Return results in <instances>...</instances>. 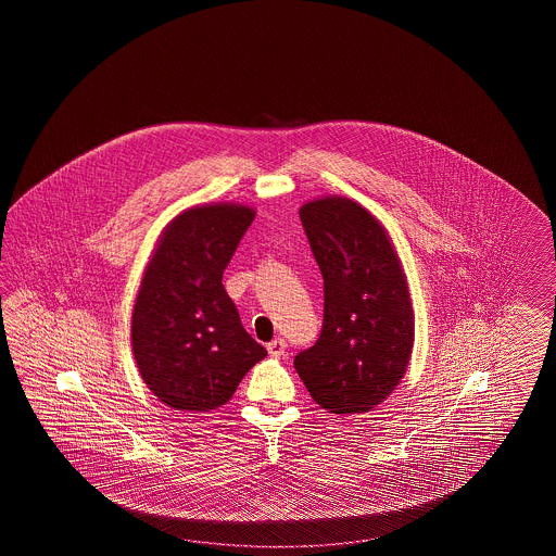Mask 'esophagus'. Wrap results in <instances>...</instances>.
Segmentation results:
<instances>
[{
	"label": "esophagus",
	"instance_id": "1",
	"mask_svg": "<svg viewBox=\"0 0 556 556\" xmlns=\"http://www.w3.org/2000/svg\"><path fill=\"white\" fill-rule=\"evenodd\" d=\"M286 348H288V342L281 340V338H277V340H273L270 344L266 345V350L273 358H281L286 354Z\"/></svg>",
	"mask_w": 556,
	"mask_h": 556
}]
</instances>
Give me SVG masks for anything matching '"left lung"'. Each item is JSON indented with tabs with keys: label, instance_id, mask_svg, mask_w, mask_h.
Instances as JSON below:
<instances>
[{
	"label": "left lung",
	"instance_id": "8db88e82",
	"mask_svg": "<svg viewBox=\"0 0 556 556\" xmlns=\"http://www.w3.org/2000/svg\"><path fill=\"white\" fill-rule=\"evenodd\" d=\"M304 233L323 275V327L293 367L329 413H367L402 379L413 352V306L379 220L345 198L308 202Z\"/></svg>",
	"mask_w": 556,
	"mask_h": 556
}]
</instances>
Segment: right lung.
I'll list each match as a JSON object with an SVG mask.
<instances>
[{
	"instance_id": "obj_1",
	"label": "right lung",
	"mask_w": 556,
	"mask_h": 556,
	"mask_svg": "<svg viewBox=\"0 0 556 556\" xmlns=\"http://www.w3.org/2000/svg\"><path fill=\"white\" fill-rule=\"evenodd\" d=\"M254 220L238 204L198 206L162 233L132 311V354L160 402L211 410L266 356L241 325L223 273Z\"/></svg>"
}]
</instances>
